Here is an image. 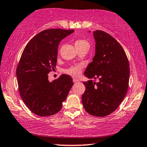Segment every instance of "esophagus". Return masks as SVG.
I'll return each instance as SVG.
<instances>
[{
	"label": "esophagus",
	"instance_id": "esophagus-1",
	"mask_svg": "<svg viewBox=\"0 0 147 147\" xmlns=\"http://www.w3.org/2000/svg\"><path fill=\"white\" fill-rule=\"evenodd\" d=\"M79 80H78L77 79H75V78H74V79H73V83H79Z\"/></svg>",
	"mask_w": 147,
	"mask_h": 147
}]
</instances>
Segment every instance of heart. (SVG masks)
I'll list each match as a JSON object with an SVG mask.
<instances>
[{"mask_svg":"<svg viewBox=\"0 0 147 147\" xmlns=\"http://www.w3.org/2000/svg\"><path fill=\"white\" fill-rule=\"evenodd\" d=\"M89 45L87 42L83 40H78L75 42V46L76 48H79V47L83 46L84 45ZM82 70V66L81 64H77V65L72 66L70 67L68 69L65 70L66 73L68 74V75L72 76V77H77L79 76Z\"/></svg>","mask_w":147,"mask_h":147,"instance_id":"b5f03b06","label":"heart"}]
</instances>
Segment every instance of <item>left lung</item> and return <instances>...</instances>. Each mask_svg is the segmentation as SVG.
<instances>
[{
  "instance_id": "left-lung-1",
  "label": "left lung",
  "mask_w": 147,
  "mask_h": 147,
  "mask_svg": "<svg viewBox=\"0 0 147 147\" xmlns=\"http://www.w3.org/2000/svg\"><path fill=\"white\" fill-rule=\"evenodd\" d=\"M93 34L95 54L84 75L89 79H98L99 82H83L85 91L82 103L89 114L104 117L116 110L125 97L130 68L126 54L116 40L103 31H93Z\"/></svg>"
}]
</instances>
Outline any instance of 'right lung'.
<instances>
[{
	"instance_id": "add662e5",
	"label": "right lung",
	"mask_w": 147,
	"mask_h": 147,
	"mask_svg": "<svg viewBox=\"0 0 147 147\" xmlns=\"http://www.w3.org/2000/svg\"><path fill=\"white\" fill-rule=\"evenodd\" d=\"M74 31L46 29L31 39L23 50L16 70L19 93L26 106L38 116L58 113L73 85L69 75H62L50 82L48 74L56 68L60 41Z\"/></svg>"
}]
</instances>
